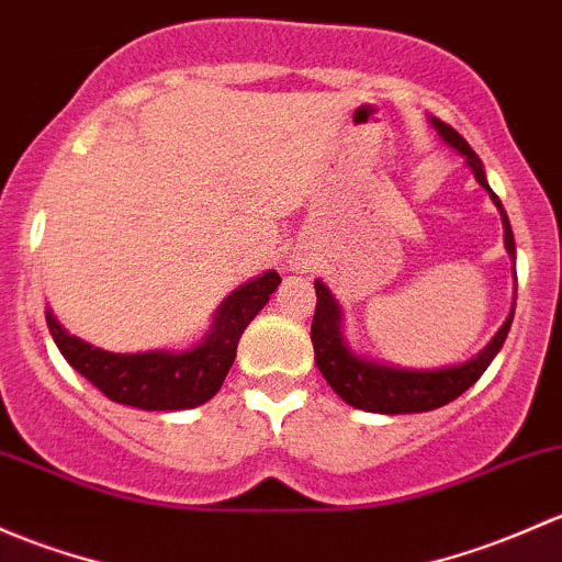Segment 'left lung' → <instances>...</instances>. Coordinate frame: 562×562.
Masks as SVG:
<instances>
[{"label":"left lung","instance_id":"1","mask_svg":"<svg viewBox=\"0 0 562 562\" xmlns=\"http://www.w3.org/2000/svg\"><path fill=\"white\" fill-rule=\"evenodd\" d=\"M430 124L436 126V132L441 135V140L447 143V146H452L457 154L465 156L468 167L473 170V178L479 181V187L487 189L490 196H493L495 207L501 211V218H503V240H506V251L508 257L517 259L512 224H508V216L506 211H503L497 194L490 189L482 159L473 154V148L468 146L465 137H462L460 132H454L452 126L443 124V121L438 119H430ZM314 289H316V311H314V322H311V340H314L316 366H319L322 375L327 379V384L335 390V395L344 397L349 406L373 411V414H419V411H432L452 403L454 397H460L462 392L468 390V386L476 384L479 375L490 368V362H493L497 351H501L503 340H506L508 329H512V319H514V311H512L508 319L503 322V327L495 333V338L490 340V344L484 346L473 360L462 362V366L436 368V370H411V368L386 366V362H373V360H366V357L355 355V351L346 346L344 333H340L344 314H340L338 300L333 297V292H329L322 281H316Z\"/></svg>","mask_w":562,"mask_h":562}]
</instances>
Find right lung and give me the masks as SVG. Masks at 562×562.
Returning <instances> with one entry per match:
<instances>
[{"label":"right lung","instance_id":"obj_1","mask_svg":"<svg viewBox=\"0 0 562 562\" xmlns=\"http://www.w3.org/2000/svg\"><path fill=\"white\" fill-rule=\"evenodd\" d=\"M279 283L281 276L276 270H268L259 279H251L235 289L218 305L216 319H213L205 340L187 351L159 349L115 355V351L97 349V346L69 335L50 314V308L45 311V322H48L50 335L69 366L113 403L143 411L196 408L222 390L235 355H238L243 329L265 308Z\"/></svg>","mask_w":562,"mask_h":562}]
</instances>
